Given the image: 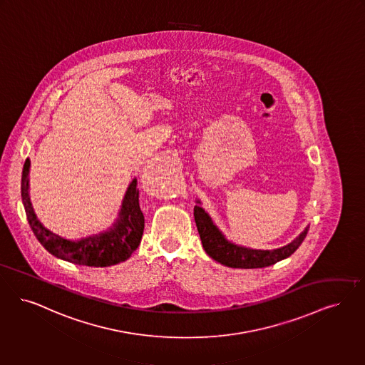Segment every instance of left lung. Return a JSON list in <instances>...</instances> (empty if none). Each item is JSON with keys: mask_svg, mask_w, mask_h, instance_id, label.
<instances>
[{"mask_svg": "<svg viewBox=\"0 0 365 365\" xmlns=\"http://www.w3.org/2000/svg\"><path fill=\"white\" fill-rule=\"evenodd\" d=\"M197 204H201L197 201ZM194 220L206 254L215 261L236 269H258L279 262L292 255L306 239L308 228L289 245L274 250H254L230 242L200 205L194 206Z\"/></svg>", "mask_w": 365, "mask_h": 365, "instance_id": "left-lung-1", "label": "left lung"}]
</instances>
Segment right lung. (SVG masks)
<instances>
[{
    "label": "right lung",
    "mask_w": 365,
    "mask_h": 365,
    "mask_svg": "<svg viewBox=\"0 0 365 365\" xmlns=\"http://www.w3.org/2000/svg\"><path fill=\"white\" fill-rule=\"evenodd\" d=\"M29 165L31 161L27 159L21 175V200L32 232L50 254L74 264L92 267L113 266L130 258L141 242L145 225L144 215L138 204L137 179L131 180L117 221L110 230L81 240H68L44 228L42 222L36 219L29 201Z\"/></svg>",
    "instance_id": "obj_1"
}]
</instances>
